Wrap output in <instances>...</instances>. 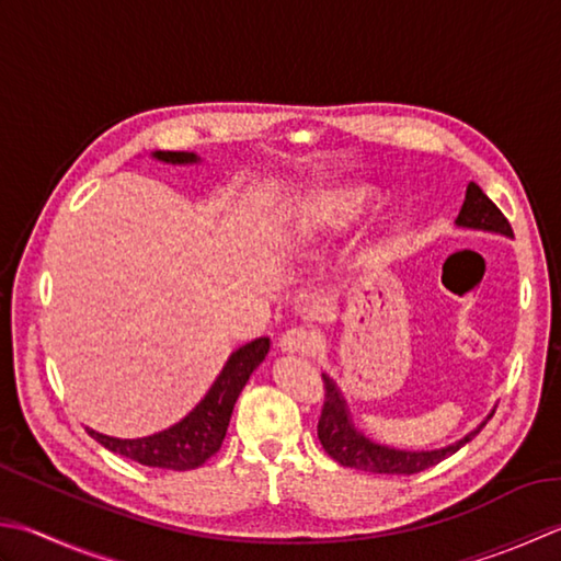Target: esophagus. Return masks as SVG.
<instances>
[{
  "mask_svg": "<svg viewBox=\"0 0 561 561\" xmlns=\"http://www.w3.org/2000/svg\"><path fill=\"white\" fill-rule=\"evenodd\" d=\"M313 345L316 340L306 328H291L279 337V350L284 355H309Z\"/></svg>",
  "mask_w": 561,
  "mask_h": 561,
  "instance_id": "1",
  "label": "esophagus"
}]
</instances>
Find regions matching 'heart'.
<instances>
[{"instance_id": "1", "label": "heart", "mask_w": 561, "mask_h": 561, "mask_svg": "<svg viewBox=\"0 0 561 561\" xmlns=\"http://www.w3.org/2000/svg\"><path fill=\"white\" fill-rule=\"evenodd\" d=\"M371 206V194L365 186H335L321 192L306 208L301 218V230L306 236L337 233L355 226Z\"/></svg>"}]
</instances>
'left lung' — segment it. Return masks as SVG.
<instances>
[{
	"label": "left lung",
	"instance_id": "left-lung-1",
	"mask_svg": "<svg viewBox=\"0 0 561 561\" xmlns=\"http://www.w3.org/2000/svg\"><path fill=\"white\" fill-rule=\"evenodd\" d=\"M459 228H471V230H489V233H499L513 238V228L508 218L501 214V208L493 204L489 196L481 192V186L469 182L465 204L459 208V216L455 221ZM323 389H325V401L321 411V421H318V440H321L323 449L331 455L337 465L359 469V471H371V474H419V471L435 467L443 462L445 457L457 453L459 447L467 445L471 437L479 435L481 427L486 425L489 419L474 427L462 440L455 445H447L443 449H419V453H411V449H393L387 445H379L369 440L365 433H359L353 415L347 411V403L340 393L337 383L323 375Z\"/></svg>",
	"mask_w": 561,
	"mask_h": 561
}]
</instances>
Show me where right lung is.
<instances>
[{
    "label": "right lung",
    "mask_w": 561,
    "mask_h": 561,
    "mask_svg": "<svg viewBox=\"0 0 561 561\" xmlns=\"http://www.w3.org/2000/svg\"><path fill=\"white\" fill-rule=\"evenodd\" d=\"M152 158L170 162V164H192L199 162L194 152H172L156 150ZM270 353V337H257L252 343L238 347L228 357L221 375L216 377L206 397L196 403V409L184 415L180 423L148 437H136V440H121V437H108L87 427L99 445H104L112 453L134 459L146 467L186 471L202 467L208 457H214L228 431L230 413L240 397V391L248 383L250 375L260 367V362Z\"/></svg>",
    "instance_id": "add662e5"
}]
</instances>
